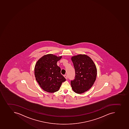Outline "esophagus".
<instances>
[{
	"label": "esophagus",
	"instance_id": "1",
	"mask_svg": "<svg viewBox=\"0 0 129 129\" xmlns=\"http://www.w3.org/2000/svg\"><path fill=\"white\" fill-rule=\"evenodd\" d=\"M64 77L65 78H66V79H68L67 76V75H66V74H65V75H64Z\"/></svg>",
	"mask_w": 129,
	"mask_h": 129
}]
</instances>
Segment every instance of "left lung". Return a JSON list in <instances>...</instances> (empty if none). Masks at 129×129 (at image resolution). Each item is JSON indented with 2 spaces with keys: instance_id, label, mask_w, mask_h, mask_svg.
<instances>
[{
  "instance_id": "obj_1",
  "label": "left lung",
  "mask_w": 129,
  "mask_h": 129,
  "mask_svg": "<svg viewBox=\"0 0 129 129\" xmlns=\"http://www.w3.org/2000/svg\"><path fill=\"white\" fill-rule=\"evenodd\" d=\"M71 60L75 69V79L71 81L73 91L81 93L89 89L96 80L97 69L93 61L85 55L73 56Z\"/></svg>"
}]
</instances>
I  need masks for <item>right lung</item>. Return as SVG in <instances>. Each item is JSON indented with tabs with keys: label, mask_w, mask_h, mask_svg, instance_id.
Here are the masks:
<instances>
[{
	"label": "right lung",
	"mask_w": 129,
	"mask_h": 129,
	"mask_svg": "<svg viewBox=\"0 0 129 129\" xmlns=\"http://www.w3.org/2000/svg\"><path fill=\"white\" fill-rule=\"evenodd\" d=\"M62 56L53 54L44 55L37 61L35 67L36 80L43 89L53 93L59 89L66 79L60 73V68L57 65Z\"/></svg>",
	"instance_id": "obj_1"
}]
</instances>
